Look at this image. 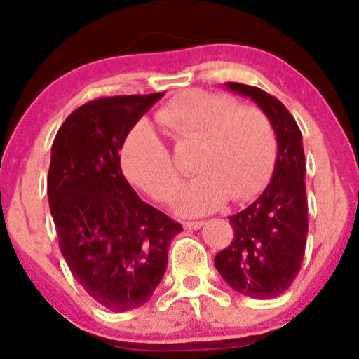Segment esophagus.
Returning <instances> with one entry per match:
<instances>
[{"label": "esophagus", "mask_w": 359, "mask_h": 359, "mask_svg": "<svg viewBox=\"0 0 359 359\" xmlns=\"http://www.w3.org/2000/svg\"><path fill=\"white\" fill-rule=\"evenodd\" d=\"M203 224H204L203 221H187V222H184V228L185 229H199V228H203Z\"/></svg>", "instance_id": "34e87169"}]
</instances>
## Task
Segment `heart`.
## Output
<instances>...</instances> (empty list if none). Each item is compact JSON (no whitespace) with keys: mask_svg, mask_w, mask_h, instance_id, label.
<instances>
[{"mask_svg":"<svg viewBox=\"0 0 359 359\" xmlns=\"http://www.w3.org/2000/svg\"><path fill=\"white\" fill-rule=\"evenodd\" d=\"M158 125L175 142H199L196 179L180 189L175 208L185 216L211 212L231 199L241 203L263 187L273 167L277 138L263 111L238 108L233 97L185 90L156 111ZM126 179L158 203L174 197L180 182L165 143L147 123L128 133L119 151Z\"/></svg>","mask_w":359,"mask_h":359,"instance_id":"obj_1","label":"heart"}]
</instances>
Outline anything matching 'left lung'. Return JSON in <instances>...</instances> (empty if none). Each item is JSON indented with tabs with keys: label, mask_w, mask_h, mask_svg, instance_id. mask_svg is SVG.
I'll return each mask as SVG.
<instances>
[{
	"label": "left lung",
	"mask_w": 359,
	"mask_h": 359,
	"mask_svg": "<svg viewBox=\"0 0 359 359\" xmlns=\"http://www.w3.org/2000/svg\"><path fill=\"white\" fill-rule=\"evenodd\" d=\"M226 89L250 97L266 114L277 138L271 182L248 208L229 216L231 245L214 265L233 290L251 299H273L297 277L309 231L306 156L302 133L277 97L253 86L226 82Z\"/></svg>",
	"instance_id": "obj_1"
}]
</instances>
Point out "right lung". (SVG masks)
Wrapping results in <instances>:
<instances>
[{
	"instance_id": "1",
	"label": "right lung",
	"mask_w": 359,
	"mask_h": 359,
	"mask_svg": "<svg viewBox=\"0 0 359 359\" xmlns=\"http://www.w3.org/2000/svg\"><path fill=\"white\" fill-rule=\"evenodd\" d=\"M163 93L101 97L57 131L47 191L59 246L74 278L113 312L142 307L167 270L179 222L143 203L128 184L119 150Z\"/></svg>"
}]
</instances>
